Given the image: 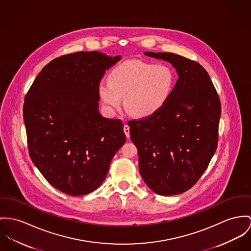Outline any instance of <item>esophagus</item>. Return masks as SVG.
I'll use <instances>...</instances> for the list:
<instances>
[{
	"label": "esophagus",
	"instance_id": "esophagus-1",
	"mask_svg": "<svg viewBox=\"0 0 251 251\" xmlns=\"http://www.w3.org/2000/svg\"><path fill=\"white\" fill-rule=\"evenodd\" d=\"M123 130H124V133L127 136V138H129L130 137V127L127 124H125L124 127H123Z\"/></svg>",
	"mask_w": 251,
	"mask_h": 251
}]
</instances>
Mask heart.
<instances>
[{
  "instance_id": "obj_1",
  "label": "heart",
  "mask_w": 251,
  "mask_h": 251,
  "mask_svg": "<svg viewBox=\"0 0 251 251\" xmlns=\"http://www.w3.org/2000/svg\"><path fill=\"white\" fill-rule=\"evenodd\" d=\"M176 84V74L169 65L143 60H127L109 74V82H101L98 94L108 110L121 106L132 116L145 117L159 111L168 101Z\"/></svg>"
}]
</instances>
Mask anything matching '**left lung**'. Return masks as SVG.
<instances>
[{
  "label": "left lung",
  "mask_w": 251,
  "mask_h": 251,
  "mask_svg": "<svg viewBox=\"0 0 251 251\" xmlns=\"http://www.w3.org/2000/svg\"><path fill=\"white\" fill-rule=\"evenodd\" d=\"M173 65L178 79L164 106L128 122L139 172L154 193L173 196L190 189L206 170L218 146L221 101L198 62L169 52H145Z\"/></svg>",
  "instance_id": "8db88e82"
}]
</instances>
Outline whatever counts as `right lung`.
Segmentation results:
<instances>
[{
	"label": "right lung",
	"instance_id": "right-lung-1",
	"mask_svg": "<svg viewBox=\"0 0 251 251\" xmlns=\"http://www.w3.org/2000/svg\"><path fill=\"white\" fill-rule=\"evenodd\" d=\"M120 59L96 50L55 58L25 95L23 116L30 158L64 193L95 191L126 141L122 121L98 111L100 81Z\"/></svg>",
	"mask_w": 251,
	"mask_h": 251
}]
</instances>
